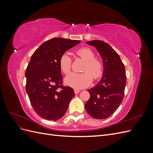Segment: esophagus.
I'll use <instances>...</instances> for the list:
<instances>
[{"label": "esophagus", "instance_id": "34e87169", "mask_svg": "<svg viewBox=\"0 0 153 153\" xmlns=\"http://www.w3.org/2000/svg\"><path fill=\"white\" fill-rule=\"evenodd\" d=\"M74 92H75V94H77L79 93V92H80V90H77V89H75V90H74Z\"/></svg>", "mask_w": 153, "mask_h": 153}]
</instances>
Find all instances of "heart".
<instances>
[{"label": "heart", "mask_w": 153, "mask_h": 153, "mask_svg": "<svg viewBox=\"0 0 153 153\" xmlns=\"http://www.w3.org/2000/svg\"><path fill=\"white\" fill-rule=\"evenodd\" d=\"M76 54L84 60L85 64L82 73H71L66 76L65 84L74 89H80L89 86L92 78L97 80L103 75V64L100 59L95 58L93 50L88 47H82L76 51ZM72 60L68 53H64L59 59V67L64 73L68 74L71 70Z\"/></svg>", "instance_id": "1"}]
</instances>
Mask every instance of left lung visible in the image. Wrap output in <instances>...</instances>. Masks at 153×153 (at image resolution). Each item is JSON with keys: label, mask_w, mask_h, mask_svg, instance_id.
Returning a JSON list of instances; mask_svg holds the SVG:
<instances>
[{"label": "left lung", "mask_w": 153, "mask_h": 153, "mask_svg": "<svg viewBox=\"0 0 153 153\" xmlns=\"http://www.w3.org/2000/svg\"><path fill=\"white\" fill-rule=\"evenodd\" d=\"M86 43L98 51L104 69L100 81L87 90L90 98L85 108L92 117L103 119L113 114L122 103L126 84L125 68L118 53L108 43L99 40Z\"/></svg>", "instance_id": "1"}]
</instances>
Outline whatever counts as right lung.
<instances>
[{
	"instance_id": "right-lung-1",
	"label": "right lung",
	"mask_w": 153,
	"mask_h": 153,
	"mask_svg": "<svg viewBox=\"0 0 153 153\" xmlns=\"http://www.w3.org/2000/svg\"><path fill=\"white\" fill-rule=\"evenodd\" d=\"M80 43L54 38L43 43L32 55L25 72V89L34 111L45 119H61L75 96L71 87L62 85L59 61L66 51Z\"/></svg>"
}]
</instances>
